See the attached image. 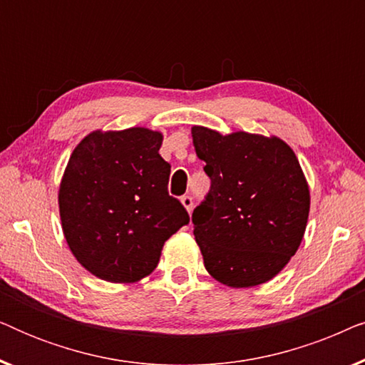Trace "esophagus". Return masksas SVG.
Returning a JSON list of instances; mask_svg holds the SVG:
<instances>
[{
	"mask_svg": "<svg viewBox=\"0 0 365 365\" xmlns=\"http://www.w3.org/2000/svg\"><path fill=\"white\" fill-rule=\"evenodd\" d=\"M181 202H182V206L186 207V211L191 214V211H192V206H194V202H192V197L191 196H182L181 197Z\"/></svg>",
	"mask_w": 365,
	"mask_h": 365,
	"instance_id": "1",
	"label": "esophagus"
}]
</instances>
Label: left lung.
I'll use <instances>...</instances> for the list:
<instances>
[{
	"instance_id": "obj_1",
	"label": "left lung",
	"mask_w": 365,
	"mask_h": 365,
	"mask_svg": "<svg viewBox=\"0 0 365 365\" xmlns=\"http://www.w3.org/2000/svg\"><path fill=\"white\" fill-rule=\"evenodd\" d=\"M191 134L211 178L206 201L192 212L206 271L236 289L271 281L307 226L311 192L296 154L277 136H224L204 126H192Z\"/></svg>"
}]
</instances>
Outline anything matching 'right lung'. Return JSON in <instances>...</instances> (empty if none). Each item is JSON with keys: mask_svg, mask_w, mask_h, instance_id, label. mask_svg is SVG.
Segmentation results:
<instances>
[{"mask_svg": "<svg viewBox=\"0 0 365 365\" xmlns=\"http://www.w3.org/2000/svg\"><path fill=\"white\" fill-rule=\"evenodd\" d=\"M163 133L148 128L89 133L74 148L58 191L73 256L103 281L138 282L156 269L164 242L189 222L169 196Z\"/></svg>", "mask_w": 365, "mask_h": 365, "instance_id": "add662e5", "label": "right lung"}]
</instances>
